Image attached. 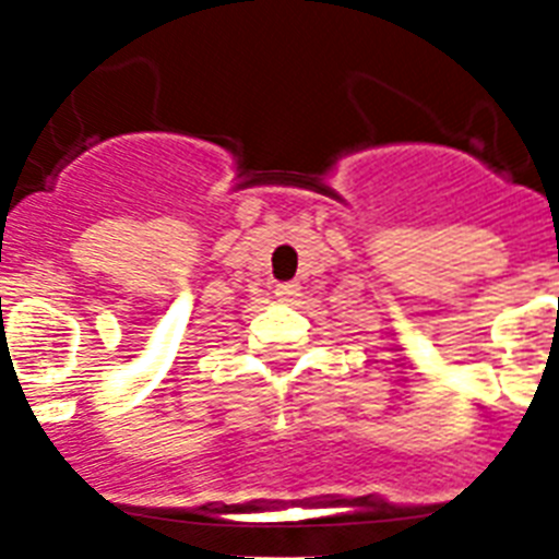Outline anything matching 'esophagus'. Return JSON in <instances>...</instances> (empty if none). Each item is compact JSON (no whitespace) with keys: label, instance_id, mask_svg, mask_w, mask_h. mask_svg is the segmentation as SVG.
<instances>
[{"label":"esophagus","instance_id":"34e87169","mask_svg":"<svg viewBox=\"0 0 559 559\" xmlns=\"http://www.w3.org/2000/svg\"><path fill=\"white\" fill-rule=\"evenodd\" d=\"M298 284H278V289H275V296L281 298V301H293V298L298 296Z\"/></svg>","mask_w":559,"mask_h":559}]
</instances>
